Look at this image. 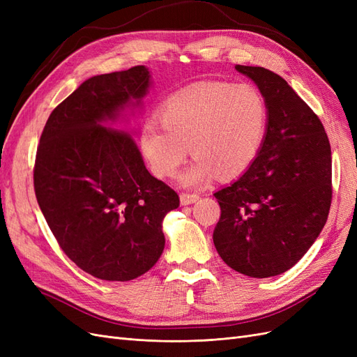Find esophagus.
Wrapping results in <instances>:
<instances>
[{
  "mask_svg": "<svg viewBox=\"0 0 357 357\" xmlns=\"http://www.w3.org/2000/svg\"><path fill=\"white\" fill-rule=\"evenodd\" d=\"M198 199H199L198 193H190V192H181L180 193V201H181L183 205L193 204V202H197Z\"/></svg>",
  "mask_w": 357,
  "mask_h": 357,
  "instance_id": "esophagus-1",
  "label": "esophagus"
}]
</instances>
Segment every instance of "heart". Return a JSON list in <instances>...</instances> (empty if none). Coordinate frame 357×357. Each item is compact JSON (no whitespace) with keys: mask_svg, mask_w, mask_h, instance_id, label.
<instances>
[{"mask_svg":"<svg viewBox=\"0 0 357 357\" xmlns=\"http://www.w3.org/2000/svg\"><path fill=\"white\" fill-rule=\"evenodd\" d=\"M159 121L139 129V149L150 171L171 178L186 160H195L180 176L181 185L204 186L219 172L238 176L259 156L268 131V105L250 84L202 83L183 89L160 104Z\"/></svg>","mask_w":357,"mask_h":357,"instance_id":"heart-1","label":"heart"}]
</instances>
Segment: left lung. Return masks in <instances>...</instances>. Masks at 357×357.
I'll return each mask as SVG.
<instances>
[{"instance_id":"obj_1","label":"left lung","mask_w":357,"mask_h":357,"mask_svg":"<svg viewBox=\"0 0 357 357\" xmlns=\"http://www.w3.org/2000/svg\"><path fill=\"white\" fill-rule=\"evenodd\" d=\"M268 105L261 153L244 174L214 193L220 219L215 250L240 274L266 278L294 266L316 241L332 201V155L319 116L278 74L235 66Z\"/></svg>"}]
</instances>
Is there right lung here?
Wrapping results in <instances>:
<instances>
[{"label":"right lung","instance_id":"right-lung-1","mask_svg":"<svg viewBox=\"0 0 357 357\" xmlns=\"http://www.w3.org/2000/svg\"><path fill=\"white\" fill-rule=\"evenodd\" d=\"M150 86L144 66L83 82L49 116L40 137L34 190L52 234L88 274L128 282L164 252L162 220L180 205L147 171L134 139L101 126Z\"/></svg>","mask_w":357,"mask_h":357}]
</instances>
